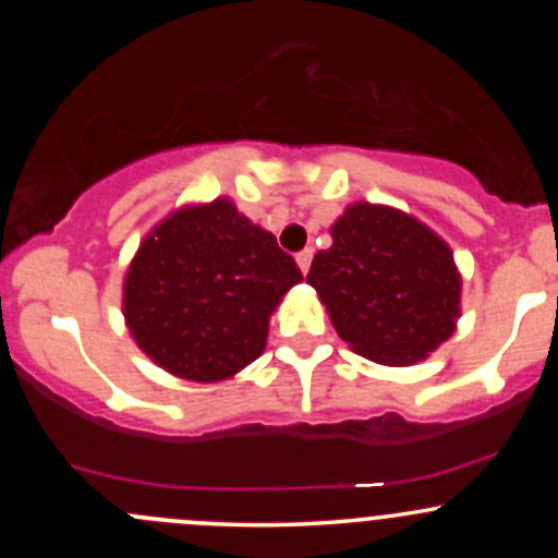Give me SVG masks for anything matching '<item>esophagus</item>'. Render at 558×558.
<instances>
[{
    "label": "esophagus",
    "mask_w": 558,
    "mask_h": 558,
    "mask_svg": "<svg viewBox=\"0 0 558 558\" xmlns=\"http://www.w3.org/2000/svg\"><path fill=\"white\" fill-rule=\"evenodd\" d=\"M311 262H313V247H305V251L296 253V264H300V269L305 275H307V269H311Z\"/></svg>",
    "instance_id": "esophagus-1"
}]
</instances>
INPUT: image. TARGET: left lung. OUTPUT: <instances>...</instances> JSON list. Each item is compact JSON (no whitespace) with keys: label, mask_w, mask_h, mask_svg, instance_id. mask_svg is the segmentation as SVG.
<instances>
[{"label":"left lung","mask_w":558,"mask_h":558,"mask_svg":"<svg viewBox=\"0 0 558 558\" xmlns=\"http://www.w3.org/2000/svg\"><path fill=\"white\" fill-rule=\"evenodd\" d=\"M331 238V247L315 253L307 283L359 356L404 367L451 337L461 280L435 232L362 202L348 207Z\"/></svg>","instance_id":"obj_1"}]
</instances>
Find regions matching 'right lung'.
<instances>
[{
  "label": "right lung",
  "instance_id": "right-lung-1",
  "mask_svg": "<svg viewBox=\"0 0 558 558\" xmlns=\"http://www.w3.org/2000/svg\"><path fill=\"white\" fill-rule=\"evenodd\" d=\"M300 280L272 234L216 199L145 238L123 283V315L159 367L207 384L262 356L269 313Z\"/></svg>",
  "mask_w": 558,
  "mask_h": 558
}]
</instances>
